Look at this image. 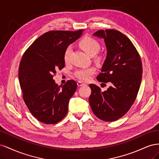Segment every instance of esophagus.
<instances>
[{"instance_id": "obj_1", "label": "esophagus", "mask_w": 159, "mask_h": 159, "mask_svg": "<svg viewBox=\"0 0 159 159\" xmlns=\"http://www.w3.org/2000/svg\"><path fill=\"white\" fill-rule=\"evenodd\" d=\"M77 84H78V86H82V85H86V84L83 83L82 81H78V82H77Z\"/></svg>"}]
</instances>
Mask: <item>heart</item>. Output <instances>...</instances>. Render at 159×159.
I'll return each mask as SVG.
<instances>
[{"label":"heart","mask_w":159,"mask_h":159,"mask_svg":"<svg viewBox=\"0 0 159 159\" xmlns=\"http://www.w3.org/2000/svg\"><path fill=\"white\" fill-rule=\"evenodd\" d=\"M80 48L84 51H85L90 56H94L99 52L101 46L98 41H96L93 38L85 36L81 39L79 43ZM72 52L71 46H68L66 49L64 54V60L66 63H68L70 60L71 54ZM97 60H100V57H96ZM96 71L94 67H88V68H81L76 70L74 75L79 80L82 81H88L90 80L91 76L95 74Z\"/></svg>","instance_id":"b5f03b06"}]
</instances>
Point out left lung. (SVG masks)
<instances>
[{"label":"left lung","mask_w":159,"mask_h":159,"mask_svg":"<svg viewBox=\"0 0 159 159\" xmlns=\"http://www.w3.org/2000/svg\"><path fill=\"white\" fill-rule=\"evenodd\" d=\"M93 35L103 38L107 48L106 59L97 80L113 85L102 91L98 86L89 84V105L99 119L115 121L128 111L136 99L142 79L141 59L131 41L118 30H100Z\"/></svg>","instance_id":"left-lung-1"}]
</instances>
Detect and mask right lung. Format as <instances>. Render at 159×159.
<instances>
[{"instance_id": "add662e5", "label": "right lung", "mask_w": 159, "mask_h": 159, "mask_svg": "<svg viewBox=\"0 0 159 159\" xmlns=\"http://www.w3.org/2000/svg\"><path fill=\"white\" fill-rule=\"evenodd\" d=\"M83 30L46 32L22 57L18 78L23 99L33 116L43 123L56 124L68 113L69 100L75 93L77 84L68 80L61 88L53 77L57 70L64 68V52L82 35Z\"/></svg>"}]
</instances>
